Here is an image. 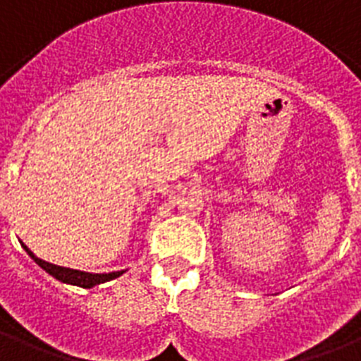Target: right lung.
<instances>
[{"instance_id": "1", "label": "right lung", "mask_w": 361, "mask_h": 361, "mask_svg": "<svg viewBox=\"0 0 361 361\" xmlns=\"http://www.w3.org/2000/svg\"><path fill=\"white\" fill-rule=\"evenodd\" d=\"M23 250L27 252L31 259H35L38 267H42L44 271L51 274L54 278H57L59 282L63 283H70V286H78V287H83V289H90V287L99 286V283H105L109 282V280H114V278L122 276L126 271H116V272H102V274H94V272H85V271H75V269H68V267H59L54 265V263H48L37 257L33 252L29 250L25 245L22 243Z\"/></svg>"}]
</instances>
